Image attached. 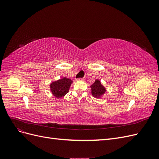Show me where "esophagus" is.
<instances>
[{
    "label": "esophagus",
    "mask_w": 159,
    "mask_h": 159,
    "mask_svg": "<svg viewBox=\"0 0 159 159\" xmlns=\"http://www.w3.org/2000/svg\"><path fill=\"white\" fill-rule=\"evenodd\" d=\"M77 81H83V80H84V78H79V79H76L75 80Z\"/></svg>",
    "instance_id": "1"
}]
</instances>
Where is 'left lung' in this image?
Returning <instances> with one entry per match:
<instances>
[{"label":"left lung","mask_w":159,"mask_h":159,"mask_svg":"<svg viewBox=\"0 0 159 159\" xmlns=\"http://www.w3.org/2000/svg\"><path fill=\"white\" fill-rule=\"evenodd\" d=\"M90 88L91 90V94L96 99L102 98L107 91L105 86L102 84L100 80L98 79H96L94 83L90 85Z\"/></svg>","instance_id":"8db88e82"}]
</instances>
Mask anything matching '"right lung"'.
<instances>
[{
	"label": "right lung",
	"mask_w": 159,
	"mask_h": 159,
	"mask_svg": "<svg viewBox=\"0 0 159 159\" xmlns=\"http://www.w3.org/2000/svg\"><path fill=\"white\" fill-rule=\"evenodd\" d=\"M72 83H73V81L66 77H64L58 80L53 81L50 84L51 93L56 98L60 99L63 98L68 93Z\"/></svg>",
	"instance_id": "right-lung-1"
}]
</instances>
